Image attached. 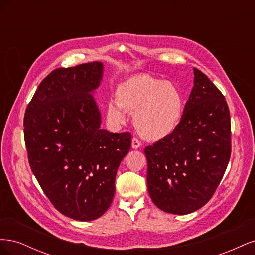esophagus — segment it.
<instances>
[{
	"label": "esophagus",
	"instance_id": "1",
	"mask_svg": "<svg viewBox=\"0 0 255 255\" xmlns=\"http://www.w3.org/2000/svg\"><path fill=\"white\" fill-rule=\"evenodd\" d=\"M141 146V142L137 139V138H133L132 139V148L133 149H138V148H140Z\"/></svg>",
	"mask_w": 255,
	"mask_h": 255
}]
</instances>
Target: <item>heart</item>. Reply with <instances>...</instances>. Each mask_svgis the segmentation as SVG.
<instances>
[{"instance_id": "obj_1", "label": "heart", "mask_w": 255, "mask_h": 255, "mask_svg": "<svg viewBox=\"0 0 255 255\" xmlns=\"http://www.w3.org/2000/svg\"><path fill=\"white\" fill-rule=\"evenodd\" d=\"M117 101L111 100L106 114L114 125L127 120L126 112L134 114V125L142 136L161 139L171 135L183 117L184 100L170 82L146 74L134 75L119 85Z\"/></svg>"}]
</instances>
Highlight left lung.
<instances>
[{
  "mask_svg": "<svg viewBox=\"0 0 255 255\" xmlns=\"http://www.w3.org/2000/svg\"><path fill=\"white\" fill-rule=\"evenodd\" d=\"M194 87L174 132L144 149L146 185L159 210L186 215L205 205L231 156L230 111L221 91L194 68Z\"/></svg>",
  "mask_w": 255,
  "mask_h": 255,
  "instance_id": "left-lung-1",
  "label": "left lung"
}]
</instances>
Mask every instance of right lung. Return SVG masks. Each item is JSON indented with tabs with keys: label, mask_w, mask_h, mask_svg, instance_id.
<instances>
[{
	"label": "right lung",
	"mask_w": 255,
	"mask_h": 255,
	"mask_svg": "<svg viewBox=\"0 0 255 255\" xmlns=\"http://www.w3.org/2000/svg\"><path fill=\"white\" fill-rule=\"evenodd\" d=\"M102 76L100 61L55 69L24 116L30 169L56 210L79 221L95 220L111 206L118 167L132 142L129 133L100 128L91 94Z\"/></svg>",
	"instance_id": "right-lung-1"
}]
</instances>
